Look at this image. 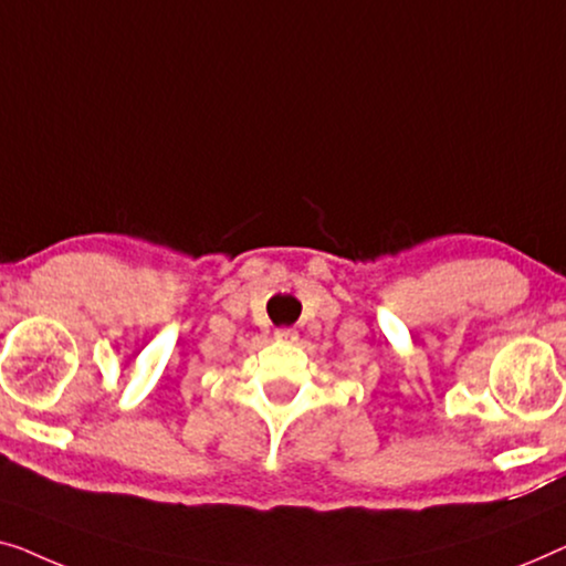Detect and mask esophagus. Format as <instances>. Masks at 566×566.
<instances>
[{"instance_id":"1","label":"esophagus","mask_w":566,"mask_h":566,"mask_svg":"<svg viewBox=\"0 0 566 566\" xmlns=\"http://www.w3.org/2000/svg\"><path fill=\"white\" fill-rule=\"evenodd\" d=\"M276 340H284V344H292V340H297V331L294 328H280L274 333Z\"/></svg>"}]
</instances>
